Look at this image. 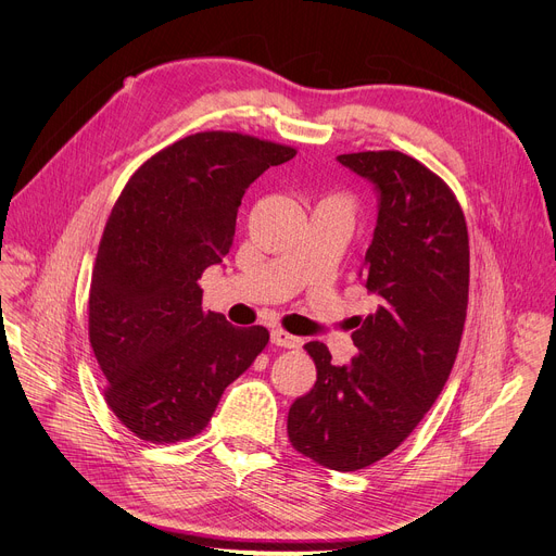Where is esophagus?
<instances>
[{
    "label": "esophagus",
    "instance_id": "1",
    "mask_svg": "<svg viewBox=\"0 0 556 556\" xmlns=\"http://www.w3.org/2000/svg\"><path fill=\"white\" fill-rule=\"evenodd\" d=\"M270 341H273L275 345L288 348V350H296V348L301 345V339H299V337H292V334H288L286 330H279V328L270 332Z\"/></svg>",
    "mask_w": 556,
    "mask_h": 556
}]
</instances>
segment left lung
Returning <instances> with one entry per match:
<instances>
[{"mask_svg": "<svg viewBox=\"0 0 556 556\" xmlns=\"http://www.w3.org/2000/svg\"><path fill=\"white\" fill-rule=\"evenodd\" d=\"M339 163L380 198L363 281L376 309L356 316L352 365L305 343L316 382L288 412L292 446L332 470L365 468L399 448L438 401L468 305V230L451 187L403 151H358Z\"/></svg>", "mask_w": 556, "mask_h": 556, "instance_id": "obj_1", "label": "left lung"}]
</instances>
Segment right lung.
<instances>
[{
  "instance_id": "obj_1",
  "label": "right lung",
  "mask_w": 556,
  "mask_h": 556,
  "mask_svg": "<svg viewBox=\"0 0 556 556\" xmlns=\"http://www.w3.org/2000/svg\"><path fill=\"white\" fill-rule=\"evenodd\" d=\"M294 147L237 131H200L142 163L105 224L92 270L90 345L105 403L140 440L204 431L224 389L268 345L202 309V273L232 247L237 208Z\"/></svg>"
}]
</instances>
